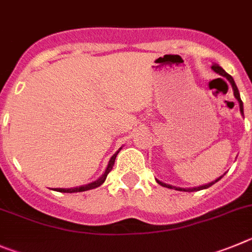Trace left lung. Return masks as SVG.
I'll return each mask as SVG.
<instances>
[{
	"label": "left lung",
	"instance_id": "8db88e82",
	"mask_svg": "<svg viewBox=\"0 0 252 252\" xmlns=\"http://www.w3.org/2000/svg\"><path fill=\"white\" fill-rule=\"evenodd\" d=\"M211 68H212V70H214V71H215L216 73H219V75H220V76H222V77H225L226 80H227L228 82H230V85H231V86H232V90H234V96H235V98H236L237 102H239L240 112H241V115H242V116H244V103H242L241 97H240V92H239V90H237V86H236V84H235L234 78H232L231 76L228 75V73L226 72V71L223 70L222 67H221V66H219L218 63H212ZM225 174H226V172H225ZM225 174H223V175H225ZM223 175H222V176H223ZM222 176L218 177V179H216L215 181H211V182H209V184H206V185H201V186H197V188H190V189L176 188V186H172V185L165 184V182L160 181V180H158V179H156V182H158V185H161V186H163V188L175 189V190H177V191H188V192H191V191H200V190H204V189L210 188V186H212V185L216 184V182H218V181H220V180L222 179Z\"/></svg>",
	"mask_w": 252,
	"mask_h": 252
}]
</instances>
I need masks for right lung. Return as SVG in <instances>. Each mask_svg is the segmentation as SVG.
<instances>
[{"mask_svg": "<svg viewBox=\"0 0 252 252\" xmlns=\"http://www.w3.org/2000/svg\"><path fill=\"white\" fill-rule=\"evenodd\" d=\"M121 149H119V151ZM119 151L115 152L114 155H112V158H110V161H108V165L107 167H106L105 172L102 174V176L100 177V179H97L96 181L94 182H90V184L87 185H82V186H77V188H71V189H54V190L59 191V192H67V193H72V192H82V191H87V190H91V189H96L98 188V186H101V185L105 182L106 177H107L108 172L112 170V167H114V163H115V160H116V156L117 154H119Z\"/></svg>", "mask_w": 252, "mask_h": 252, "instance_id": "add662e5", "label": "right lung"}]
</instances>
